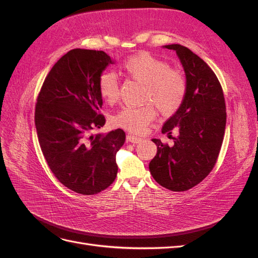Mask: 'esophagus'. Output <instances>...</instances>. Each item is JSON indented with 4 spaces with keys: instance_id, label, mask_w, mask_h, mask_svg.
<instances>
[{
    "instance_id": "34e87169",
    "label": "esophagus",
    "mask_w": 258,
    "mask_h": 258,
    "mask_svg": "<svg viewBox=\"0 0 258 258\" xmlns=\"http://www.w3.org/2000/svg\"><path fill=\"white\" fill-rule=\"evenodd\" d=\"M127 141L130 142V143H134V144H137V143H140L142 141L141 138L139 137H136V136H131V135H128L127 136Z\"/></svg>"
}]
</instances>
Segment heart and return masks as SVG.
I'll list each match as a JSON object with an SVG mask.
<instances>
[{
  "label": "heart",
  "mask_w": 258,
  "mask_h": 258,
  "mask_svg": "<svg viewBox=\"0 0 258 258\" xmlns=\"http://www.w3.org/2000/svg\"><path fill=\"white\" fill-rule=\"evenodd\" d=\"M129 79L145 85L143 102L153 103L163 115H172L182 106L187 82L184 75L167 62L147 52H141L128 58L121 66ZM100 95L108 103H115L119 98V84L114 73L105 72L99 79ZM155 117L151 104L143 106H126L114 117V124L128 131L140 134Z\"/></svg>",
  "instance_id": "b5f03b06"
}]
</instances>
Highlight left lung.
I'll return each mask as SVG.
<instances>
[{"label": "left lung", "mask_w": 258, "mask_h": 258, "mask_svg": "<svg viewBox=\"0 0 258 258\" xmlns=\"http://www.w3.org/2000/svg\"><path fill=\"white\" fill-rule=\"evenodd\" d=\"M175 50L183 66L187 92L182 106L170 117L162 134L178 136L173 145L153 139L157 154L150 162L155 181L172 191H185L206 178L220 154L225 127L226 105L222 86L211 68L190 49L179 44L163 46Z\"/></svg>", "instance_id": "8db88e82"}]
</instances>
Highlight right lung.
Listing matches in <instances>:
<instances>
[{
  "instance_id": "right-lung-1",
  "label": "right lung",
  "mask_w": 258,
  "mask_h": 258,
  "mask_svg": "<svg viewBox=\"0 0 258 258\" xmlns=\"http://www.w3.org/2000/svg\"><path fill=\"white\" fill-rule=\"evenodd\" d=\"M114 62L102 50H70L52 67L37 97L34 120L44 157L61 184L82 195L104 190L118 171L123 130L92 134L105 123L99 79Z\"/></svg>"
}]
</instances>
